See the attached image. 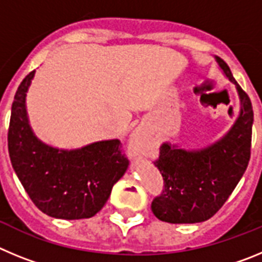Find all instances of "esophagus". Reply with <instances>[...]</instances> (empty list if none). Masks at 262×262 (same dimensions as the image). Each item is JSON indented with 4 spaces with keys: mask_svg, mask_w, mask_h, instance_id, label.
<instances>
[{
    "mask_svg": "<svg viewBox=\"0 0 262 262\" xmlns=\"http://www.w3.org/2000/svg\"><path fill=\"white\" fill-rule=\"evenodd\" d=\"M147 149V139L142 128H136L129 138L128 152L131 156H140Z\"/></svg>",
    "mask_w": 262,
    "mask_h": 262,
    "instance_id": "obj_1",
    "label": "esophagus"
}]
</instances>
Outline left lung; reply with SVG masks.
<instances>
[{
  "instance_id": "obj_1",
  "label": "left lung",
  "mask_w": 262,
  "mask_h": 262,
  "mask_svg": "<svg viewBox=\"0 0 262 262\" xmlns=\"http://www.w3.org/2000/svg\"><path fill=\"white\" fill-rule=\"evenodd\" d=\"M224 76L236 86L240 111L235 123L217 142L201 149L163 143L155 165L164 178V190L152 202L157 219L173 224L200 223L215 215L244 174L251 157L253 110L230 67L215 56Z\"/></svg>"
}]
</instances>
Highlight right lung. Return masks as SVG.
Returning a JSON list of instances; mask_svg holds the SVG:
<instances>
[{"label":"right lung","instance_id":"obj_1","mask_svg":"<svg viewBox=\"0 0 262 262\" xmlns=\"http://www.w3.org/2000/svg\"><path fill=\"white\" fill-rule=\"evenodd\" d=\"M35 71L25 77L11 106L8 134L14 172L41 212L57 219H85L102 209L128 160L118 139L77 149H59L39 140L29 123L27 90Z\"/></svg>","mask_w":262,"mask_h":262}]
</instances>
